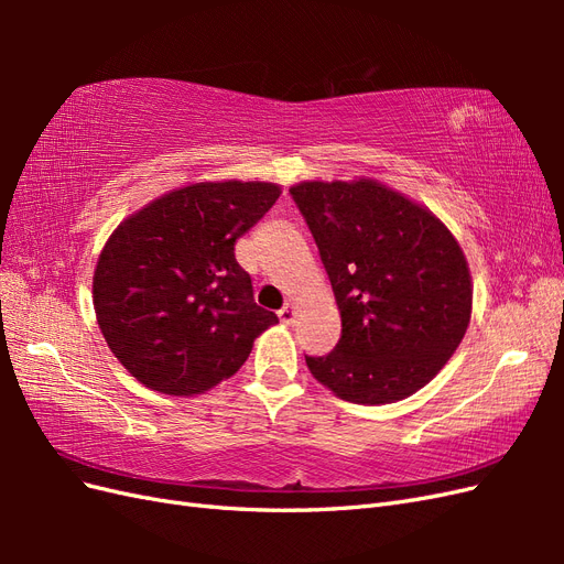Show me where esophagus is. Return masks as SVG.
Returning <instances> with one entry per match:
<instances>
[{
  "label": "esophagus",
  "mask_w": 564,
  "mask_h": 564,
  "mask_svg": "<svg viewBox=\"0 0 564 564\" xmlns=\"http://www.w3.org/2000/svg\"><path fill=\"white\" fill-rule=\"evenodd\" d=\"M296 315H299V311H296L294 303H286L284 308L278 313V317H280L282 324H294V322H296Z\"/></svg>",
  "instance_id": "esophagus-1"
}]
</instances>
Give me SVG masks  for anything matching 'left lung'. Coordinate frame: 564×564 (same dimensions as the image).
<instances>
[{
	"instance_id": "8db88e82",
	"label": "left lung",
	"mask_w": 564,
	"mask_h": 564,
	"mask_svg": "<svg viewBox=\"0 0 564 564\" xmlns=\"http://www.w3.org/2000/svg\"><path fill=\"white\" fill-rule=\"evenodd\" d=\"M289 193L340 313L336 348L305 355V365L346 402L414 395L447 365L470 324L464 249L429 207L381 181H301Z\"/></svg>"
}]
</instances>
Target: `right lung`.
Returning a JSON list of instances; mask_svg holds the SVG:
<instances>
[{
    "mask_svg": "<svg viewBox=\"0 0 564 564\" xmlns=\"http://www.w3.org/2000/svg\"><path fill=\"white\" fill-rule=\"evenodd\" d=\"M265 181L169 191L119 224L94 270L106 344L145 388L193 398L230 379L278 315L253 303L235 242L278 202Z\"/></svg>",
    "mask_w": 564,
    "mask_h": 564,
    "instance_id": "right-lung-1",
    "label": "right lung"
}]
</instances>
